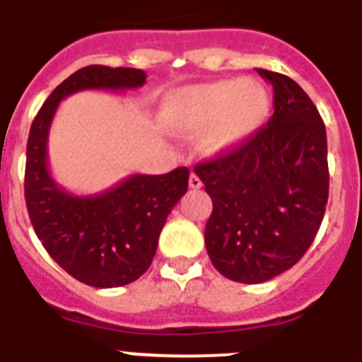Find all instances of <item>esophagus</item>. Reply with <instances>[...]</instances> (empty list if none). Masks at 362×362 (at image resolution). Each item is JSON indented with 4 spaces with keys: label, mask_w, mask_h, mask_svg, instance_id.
Listing matches in <instances>:
<instances>
[{
    "label": "esophagus",
    "mask_w": 362,
    "mask_h": 362,
    "mask_svg": "<svg viewBox=\"0 0 362 362\" xmlns=\"http://www.w3.org/2000/svg\"><path fill=\"white\" fill-rule=\"evenodd\" d=\"M189 187H191V189H199V187H202V182H201V178L197 176V173H191Z\"/></svg>",
    "instance_id": "1"
}]
</instances>
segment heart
I'll return each instance as SVG.
<instances>
[{
	"instance_id": "heart-1",
	"label": "heart",
	"mask_w": 362,
	"mask_h": 362,
	"mask_svg": "<svg viewBox=\"0 0 362 362\" xmlns=\"http://www.w3.org/2000/svg\"><path fill=\"white\" fill-rule=\"evenodd\" d=\"M269 115V96L252 78L219 79L178 90L167 105V124L178 134L204 132L210 152H227L260 130Z\"/></svg>"
}]
</instances>
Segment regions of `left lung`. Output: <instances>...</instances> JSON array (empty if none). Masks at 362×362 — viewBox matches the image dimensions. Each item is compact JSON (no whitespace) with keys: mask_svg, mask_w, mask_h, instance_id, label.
<instances>
[{"mask_svg":"<svg viewBox=\"0 0 362 362\" xmlns=\"http://www.w3.org/2000/svg\"><path fill=\"white\" fill-rule=\"evenodd\" d=\"M257 72L273 87V115L257 134L195 165L214 210L208 257L223 277L258 284L303 257L329 197L327 135L316 105L292 78Z\"/></svg>","mask_w":362,"mask_h":362,"instance_id":"obj_1","label":"left lung"}]
</instances>
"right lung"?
I'll return each instance as SVG.
<instances>
[{"label":"right lung","mask_w":362,"mask_h":362,"mask_svg":"<svg viewBox=\"0 0 362 362\" xmlns=\"http://www.w3.org/2000/svg\"><path fill=\"white\" fill-rule=\"evenodd\" d=\"M145 81L139 69H79L55 87L29 130L23 189L31 225L49 257L89 286H124L148 269L167 216L187 191L189 169L132 175L96 195H72L49 173V126L66 96L87 89H139Z\"/></svg>","instance_id":"right-lung-1"}]
</instances>
